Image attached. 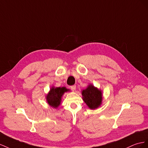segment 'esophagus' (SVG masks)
<instances>
[{
	"label": "esophagus",
	"instance_id": "34e87169",
	"mask_svg": "<svg viewBox=\"0 0 148 148\" xmlns=\"http://www.w3.org/2000/svg\"><path fill=\"white\" fill-rule=\"evenodd\" d=\"M71 90H72L74 91V90H75V88H76V86H75V85L71 86Z\"/></svg>",
	"mask_w": 148,
	"mask_h": 148
}]
</instances>
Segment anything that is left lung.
Returning <instances> with one entry per match:
<instances>
[{
  "mask_svg": "<svg viewBox=\"0 0 148 148\" xmlns=\"http://www.w3.org/2000/svg\"><path fill=\"white\" fill-rule=\"evenodd\" d=\"M82 99L90 109L97 108L102 104V90L98 89L92 84H89L87 87L82 90Z\"/></svg>",
  "mask_w": 148,
  "mask_h": 148,
  "instance_id": "8db88e82",
  "label": "left lung"
}]
</instances>
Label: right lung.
Returning <instances> with one entry per match:
<instances>
[{
    "instance_id": "right-lung-1",
    "label": "right lung",
    "mask_w": 148,
    "mask_h": 148,
    "mask_svg": "<svg viewBox=\"0 0 148 148\" xmlns=\"http://www.w3.org/2000/svg\"><path fill=\"white\" fill-rule=\"evenodd\" d=\"M69 90L67 89L65 87H52L46 97V100H47L49 105L54 108H57L61 104L62 95Z\"/></svg>"
}]
</instances>
